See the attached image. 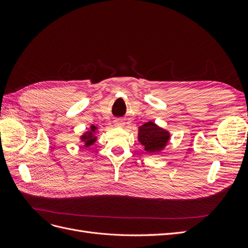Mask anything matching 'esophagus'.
I'll return each instance as SVG.
<instances>
[{
  "label": "esophagus",
  "instance_id": "1",
  "mask_svg": "<svg viewBox=\"0 0 248 248\" xmlns=\"http://www.w3.org/2000/svg\"><path fill=\"white\" fill-rule=\"evenodd\" d=\"M114 124H115V126H117V127H123V126H124V122L122 121L121 119H116L115 121H114Z\"/></svg>",
  "mask_w": 248,
  "mask_h": 248
}]
</instances>
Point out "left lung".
I'll return each mask as SVG.
<instances>
[{
    "label": "left lung",
    "mask_w": 248,
    "mask_h": 248,
    "mask_svg": "<svg viewBox=\"0 0 248 248\" xmlns=\"http://www.w3.org/2000/svg\"><path fill=\"white\" fill-rule=\"evenodd\" d=\"M170 133L161 128L153 121H149L139 127V141L150 154H157L167 147Z\"/></svg>",
    "instance_id": "left-lung-1"
}]
</instances>
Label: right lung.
<instances>
[{
	"instance_id": "add662e5",
	"label": "right lung",
	"mask_w": 248,
	"mask_h": 248,
	"mask_svg": "<svg viewBox=\"0 0 248 248\" xmlns=\"http://www.w3.org/2000/svg\"><path fill=\"white\" fill-rule=\"evenodd\" d=\"M97 129H98V127L92 124L90 126V129L88 131L81 134L79 140H81V142H84V147L88 148L90 146L94 145V142L97 140V137H96Z\"/></svg>"
}]
</instances>
